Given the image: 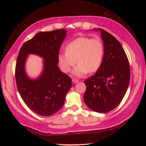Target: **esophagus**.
<instances>
[{
  "mask_svg": "<svg viewBox=\"0 0 146 146\" xmlns=\"http://www.w3.org/2000/svg\"><path fill=\"white\" fill-rule=\"evenodd\" d=\"M72 82H73V83H77L78 82V80H77V79H76V78H73L72 79Z\"/></svg>",
  "mask_w": 146,
  "mask_h": 146,
  "instance_id": "esophagus-1",
  "label": "esophagus"
}]
</instances>
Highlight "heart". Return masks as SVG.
<instances>
[{
    "instance_id": "b5f03b06",
    "label": "heart",
    "mask_w": 146,
    "mask_h": 146,
    "mask_svg": "<svg viewBox=\"0 0 146 146\" xmlns=\"http://www.w3.org/2000/svg\"><path fill=\"white\" fill-rule=\"evenodd\" d=\"M104 54V44L99 37L80 36L67 44L66 52L59 54L58 60L61 70L65 73L70 71L77 62L73 74L81 76L88 72L97 71L102 64Z\"/></svg>"
}]
</instances>
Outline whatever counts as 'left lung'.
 <instances>
[{
	"instance_id": "obj_1",
	"label": "left lung",
	"mask_w": 146,
	"mask_h": 146,
	"mask_svg": "<svg viewBox=\"0 0 146 146\" xmlns=\"http://www.w3.org/2000/svg\"><path fill=\"white\" fill-rule=\"evenodd\" d=\"M104 54L97 72L84 81L86 90L84 100L94 111L108 113L119 104L130 80L127 56L121 44L112 35L100 28Z\"/></svg>"
}]
</instances>
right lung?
Instances as JSON below:
<instances>
[{
    "mask_svg": "<svg viewBox=\"0 0 146 146\" xmlns=\"http://www.w3.org/2000/svg\"><path fill=\"white\" fill-rule=\"evenodd\" d=\"M67 31L64 29L38 32L23 44L15 67L18 91L27 106L36 114L50 116L62 107L66 96L71 88V79L59 70L58 56ZM29 54L44 58V69L36 79L25 74V64Z\"/></svg>",
    "mask_w": 146,
    "mask_h": 146,
    "instance_id": "right-lung-1",
    "label": "right lung"
}]
</instances>
